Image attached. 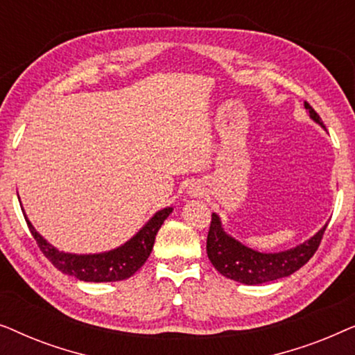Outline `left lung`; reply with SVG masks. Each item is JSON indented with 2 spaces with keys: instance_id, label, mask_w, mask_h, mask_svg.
I'll use <instances>...</instances> for the list:
<instances>
[{
  "instance_id": "8db88e82",
  "label": "left lung",
  "mask_w": 355,
  "mask_h": 355,
  "mask_svg": "<svg viewBox=\"0 0 355 355\" xmlns=\"http://www.w3.org/2000/svg\"><path fill=\"white\" fill-rule=\"evenodd\" d=\"M304 106L309 111L310 119L324 128L323 121L315 113L312 106L307 101H304ZM327 226L328 223L310 239L293 249L259 252L227 234L221 225V218L216 213H211V225L207 237V255L211 265L226 278L249 286L270 283L293 275L300 266L307 263L317 252Z\"/></svg>"
}]
</instances>
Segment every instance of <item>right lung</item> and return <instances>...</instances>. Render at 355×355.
Instances as JSON below:
<instances>
[{
	"mask_svg": "<svg viewBox=\"0 0 355 355\" xmlns=\"http://www.w3.org/2000/svg\"><path fill=\"white\" fill-rule=\"evenodd\" d=\"M171 207L158 210L129 241H125L123 245L116 247V249L100 252V254H69V252L58 250L55 245H51L33 227L22 208L28 230H31L33 239L37 241L43 255L61 273L74 276V278L85 281V283H111V281L130 278L152 254L157 232L164 220L171 215Z\"/></svg>",
	"mask_w": 355,
	"mask_h": 355,
	"instance_id": "add662e5",
	"label": "right lung"
}]
</instances>
